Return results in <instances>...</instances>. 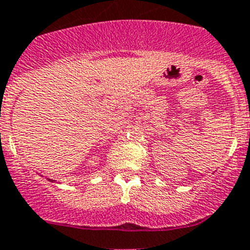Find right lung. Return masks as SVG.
Wrapping results in <instances>:
<instances>
[{
    "instance_id": "obj_1",
    "label": "right lung",
    "mask_w": 250,
    "mask_h": 250,
    "mask_svg": "<svg viewBox=\"0 0 250 250\" xmlns=\"http://www.w3.org/2000/svg\"><path fill=\"white\" fill-rule=\"evenodd\" d=\"M48 180H49V181H53V180H51V179H48Z\"/></svg>"
}]
</instances>
